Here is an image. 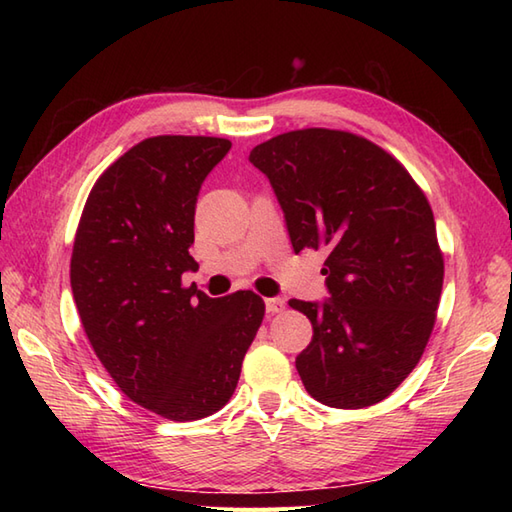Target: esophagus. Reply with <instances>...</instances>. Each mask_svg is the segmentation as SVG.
Wrapping results in <instances>:
<instances>
[{
	"mask_svg": "<svg viewBox=\"0 0 512 512\" xmlns=\"http://www.w3.org/2000/svg\"><path fill=\"white\" fill-rule=\"evenodd\" d=\"M284 308H286V301H284V299H279V297L266 299V310H268V314H279V312H284Z\"/></svg>",
	"mask_w": 512,
	"mask_h": 512,
	"instance_id": "obj_1",
	"label": "esophagus"
}]
</instances>
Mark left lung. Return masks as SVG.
<instances>
[{
    "mask_svg": "<svg viewBox=\"0 0 512 512\" xmlns=\"http://www.w3.org/2000/svg\"><path fill=\"white\" fill-rule=\"evenodd\" d=\"M248 160L273 184L295 253H328L330 299L290 301L314 332L295 361L303 385L328 407L376 405L436 325L444 257L427 195L389 151L341 129L279 134Z\"/></svg>",
    "mask_w": 512,
    "mask_h": 512,
    "instance_id": "1",
    "label": "left lung"
}]
</instances>
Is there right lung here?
<instances>
[{
	"label": "right lung",
	"instance_id": "obj_1",
	"mask_svg": "<svg viewBox=\"0 0 512 512\" xmlns=\"http://www.w3.org/2000/svg\"><path fill=\"white\" fill-rule=\"evenodd\" d=\"M231 140L151 136L107 167L88 195L70 259L76 310L123 394L189 422L220 411L264 321L253 290L211 299L193 270L195 202Z\"/></svg>",
	"mask_w": 512,
	"mask_h": 512
}]
</instances>
